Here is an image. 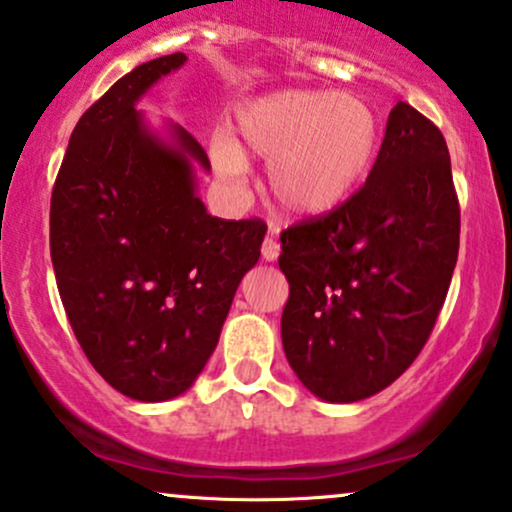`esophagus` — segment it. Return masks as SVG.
I'll return each mask as SVG.
<instances>
[{
    "instance_id": "obj_1",
    "label": "esophagus",
    "mask_w": 512,
    "mask_h": 512,
    "mask_svg": "<svg viewBox=\"0 0 512 512\" xmlns=\"http://www.w3.org/2000/svg\"><path fill=\"white\" fill-rule=\"evenodd\" d=\"M279 252H282V247L274 238H267L265 245H262V260L265 262H274L279 257Z\"/></svg>"
}]
</instances>
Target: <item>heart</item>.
Masks as SVG:
<instances>
[{
	"instance_id": "heart-1",
	"label": "heart",
	"mask_w": 512,
	"mask_h": 512,
	"mask_svg": "<svg viewBox=\"0 0 512 512\" xmlns=\"http://www.w3.org/2000/svg\"><path fill=\"white\" fill-rule=\"evenodd\" d=\"M379 148L376 111L357 94L284 89L257 97L235 114V138L211 143L216 167L230 179L247 174L245 155L267 160V192L291 216L338 209Z\"/></svg>"
}]
</instances>
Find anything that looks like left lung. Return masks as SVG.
I'll return each mask as SVG.
<instances>
[{"label": "left lung", "mask_w": 512, "mask_h": 512, "mask_svg": "<svg viewBox=\"0 0 512 512\" xmlns=\"http://www.w3.org/2000/svg\"><path fill=\"white\" fill-rule=\"evenodd\" d=\"M459 252V204L440 128L398 101L359 192L282 233V342L313 396L355 403L420 355Z\"/></svg>", "instance_id": "1"}]
</instances>
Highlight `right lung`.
Returning a JSON list of instances; mask_svg holds the SVG:
<instances>
[{
	"instance_id": "obj_1",
	"label": "right lung",
	"mask_w": 512,
	"mask_h": 512,
	"mask_svg": "<svg viewBox=\"0 0 512 512\" xmlns=\"http://www.w3.org/2000/svg\"><path fill=\"white\" fill-rule=\"evenodd\" d=\"M184 63L172 53L138 65L84 111L50 199V260L75 338L143 403L192 389L267 233L211 216L196 196V170H211L204 148L136 109Z\"/></svg>"
}]
</instances>
